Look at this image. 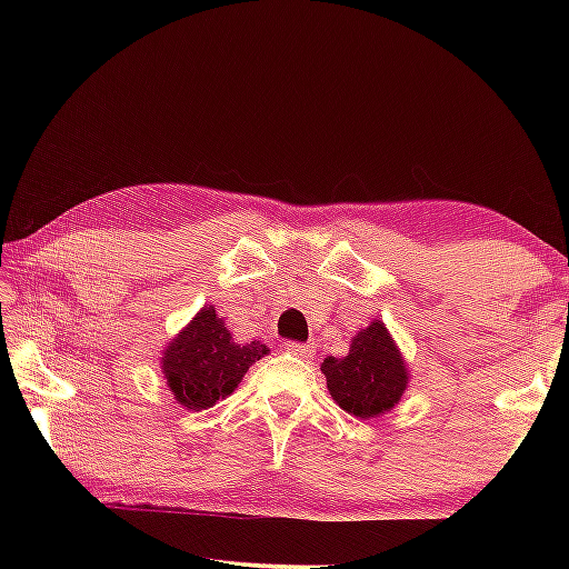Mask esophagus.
I'll use <instances>...</instances> for the list:
<instances>
[{
	"label": "esophagus",
	"mask_w": 569,
	"mask_h": 569,
	"mask_svg": "<svg viewBox=\"0 0 569 569\" xmlns=\"http://www.w3.org/2000/svg\"><path fill=\"white\" fill-rule=\"evenodd\" d=\"M283 349L291 353V356H298V359H308V356L313 353V346L311 343H298V341H286Z\"/></svg>",
	"instance_id": "1"
}]
</instances>
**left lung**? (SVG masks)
Masks as SVG:
<instances>
[{
	"label": "left lung",
	"mask_w": 569,
	"mask_h": 569,
	"mask_svg": "<svg viewBox=\"0 0 569 569\" xmlns=\"http://www.w3.org/2000/svg\"><path fill=\"white\" fill-rule=\"evenodd\" d=\"M321 371L333 401L359 419L391 411L409 383L403 356L381 321H371L353 336L349 356H329Z\"/></svg>",
	"instance_id": "obj_1"
}]
</instances>
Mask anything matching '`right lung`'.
Segmentation results:
<instances>
[{"instance_id":"obj_1","label":"right lung","mask_w":569,"mask_h":569,"mask_svg":"<svg viewBox=\"0 0 569 569\" xmlns=\"http://www.w3.org/2000/svg\"><path fill=\"white\" fill-rule=\"evenodd\" d=\"M268 353L266 343H233L223 319L216 308L206 306L166 351H162V373L168 389L186 409L200 411L213 407L218 399L238 389L243 373Z\"/></svg>"}]
</instances>
